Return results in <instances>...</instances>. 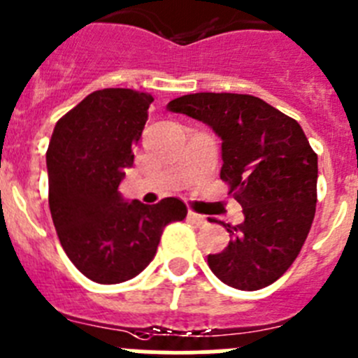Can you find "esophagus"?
<instances>
[{
	"label": "esophagus",
	"mask_w": 358,
	"mask_h": 358,
	"mask_svg": "<svg viewBox=\"0 0 358 358\" xmlns=\"http://www.w3.org/2000/svg\"><path fill=\"white\" fill-rule=\"evenodd\" d=\"M187 219H189V221H192L194 224H205V223H207V217H205V215L196 214V212H192V210H189V214H187Z\"/></svg>",
	"instance_id": "obj_1"
}]
</instances>
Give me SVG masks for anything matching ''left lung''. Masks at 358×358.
Masks as SVG:
<instances>
[{
    "label": "left lung",
    "instance_id": "8db88e82",
    "mask_svg": "<svg viewBox=\"0 0 358 358\" xmlns=\"http://www.w3.org/2000/svg\"><path fill=\"white\" fill-rule=\"evenodd\" d=\"M167 108L208 124L223 141L221 180L243 207L244 221L224 224L231 241L208 255V267L241 291L271 285L296 260L314 221L317 155L303 130L250 94L196 92Z\"/></svg>",
    "mask_w": 358,
    "mask_h": 358
}]
</instances>
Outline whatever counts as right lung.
Instances as JSON below:
<instances>
[{"mask_svg": "<svg viewBox=\"0 0 358 358\" xmlns=\"http://www.w3.org/2000/svg\"><path fill=\"white\" fill-rule=\"evenodd\" d=\"M151 101V94L131 89L96 91L51 135V217L66 255L92 282L121 283L139 275L155 257L164 227L187 215L178 198L144 205L119 192Z\"/></svg>", "mask_w": 358, "mask_h": 358, "instance_id": "1", "label": "right lung"}]
</instances>
